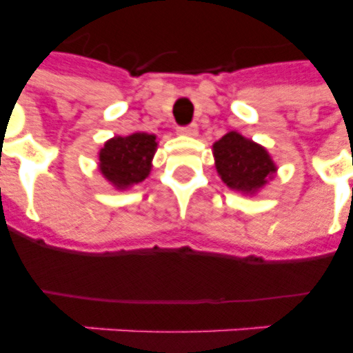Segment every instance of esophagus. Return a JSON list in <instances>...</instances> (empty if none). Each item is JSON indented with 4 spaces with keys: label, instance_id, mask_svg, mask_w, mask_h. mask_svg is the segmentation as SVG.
Instances as JSON below:
<instances>
[{
    "label": "esophagus",
    "instance_id": "obj_1",
    "mask_svg": "<svg viewBox=\"0 0 353 353\" xmlns=\"http://www.w3.org/2000/svg\"><path fill=\"white\" fill-rule=\"evenodd\" d=\"M177 133L181 135H198V124H187V126L177 128Z\"/></svg>",
    "mask_w": 353,
    "mask_h": 353
}]
</instances>
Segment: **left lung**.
<instances>
[{"label":"left lung","mask_w":353,"mask_h":353,"mask_svg":"<svg viewBox=\"0 0 353 353\" xmlns=\"http://www.w3.org/2000/svg\"><path fill=\"white\" fill-rule=\"evenodd\" d=\"M214 157L223 183L241 192H254L263 187L276 170L262 146L236 132L227 133L214 144Z\"/></svg>","instance_id":"8db88e82"}]
</instances>
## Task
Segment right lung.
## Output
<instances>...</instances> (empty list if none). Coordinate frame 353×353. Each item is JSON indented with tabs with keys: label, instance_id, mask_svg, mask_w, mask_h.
Returning a JSON list of instances; mask_svg holds the SVG:
<instances>
[{
	"label": "right lung",
	"instance_id": "add662e5",
	"mask_svg": "<svg viewBox=\"0 0 353 353\" xmlns=\"http://www.w3.org/2000/svg\"><path fill=\"white\" fill-rule=\"evenodd\" d=\"M155 135L133 133L115 137L101 150V172L115 187L126 188L141 183L150 172V161L155 154Z\"/></svg>",
	"mask_w": 353,
	"mask_h": 353
}]
</instances>
